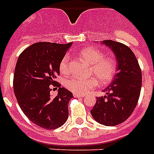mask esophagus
<instances>
[{"label": "esophagus", "instance_id": "obj_1", "mask_svg": "<svg viewBox=\"0 0 154 154\" xmlns=\"http://www.w3.org/2000/svg\"><path fill=\"white\" fill-rule=\"evenodd\" d=\"M73 97H76V98H79V97H84V95H80V94H77V93H73Z\"/></svg>", "mask_w": 154, "mask_h": 154}]
</instances>
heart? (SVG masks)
Returning <instances> with one entry per match:
<instances>
[{
  "mask_svg": "<svg viewBox=\"0 0 154 154\" xmlns=\"http://www.w3.org/2000/svg\"><path fill=\"white\" fill-rule=\"evenodd\" d=\"M80 55L90 65L89 73L94 75L100 83L105 85L112 81L116 71V64L113 58L103 57L102 52L92 47L82 49L80 51ZM59 69L63 74H67L69 72V58L68 56H65L62 59L59 64ZM97 80L94 77L81 79L79 77H72L66 80L65 85L73 93L83 95L97 87L98 85Z\"/></svg>",
  "mask_w": 154,
  "mask_h": 154,
  "instance_id": "heart-1",
  "label": "heart"
}]
</instances>
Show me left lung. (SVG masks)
Returning a JSON list of instances; mask_svg holds the SVG:
<instances>
[{"label":"left lung","instance_id":"8db88e82","mask_svg":"<svg viewBox=\"0 0 154 154\" xmlns=\"http://www.w3.org/2000/svg\"><path fill=\"white\" fill-rule=\"evenodd\" d=\"M116 56L117 67L112 81L103 90L105 96L97 97L90 111L97 122L116 126L129 118L135 108L142 87V71L134 54L129 47L112 40L101 42Z\"/></svg>","mask_w":154,"mask_h":154}]
</instances>
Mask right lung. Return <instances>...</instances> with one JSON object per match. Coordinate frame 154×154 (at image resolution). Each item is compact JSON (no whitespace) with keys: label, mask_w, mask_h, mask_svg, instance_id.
Returning a JSON list of instances; mask_svg holds the SVG:
<instances>
[{"label":"right lung","mask_w":154,"mask_h":154,"mask_svg":"<svg viewBox=\"0 0 154 154\" xmlns=\"http://www.w3.org/2000/svg\"><path fill=\"white\" fill-rule=\"evenodd\" d=\"M72 42H36L19 56L15 68L13 88L17 102L33 123L44 129L58 128L69 116V102L73 93L54 81L59 75V64ZM59 88L52 97L49 85Z\"/></svg>","instance_id":"right-lung-1"}]
</instances>
